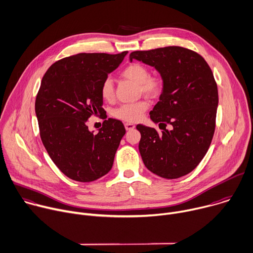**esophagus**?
Listing matches in <instances>:
<instances>
[{"mask_svg": "<svg viewBox=\"0 0 253 253\" xmlns=\"http://www.w3.org/2000/svg\"><path fill=\"white\" fill-rule=\"evenodd\" d=\"M125 127H126V130H131V129H133L135 127V126L133 124H131V123H126L125 125Z\"/></svg>", "mask_w": 253, "mask_h": 253, "instance_id": "obj_1", "label": "esophagus"}]
</instances>
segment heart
Wrapping results in <instances>:
<instances>
[{
	"mask_svg": "<svg viewBox=\"0 0 253 253\" xmlns=\"http://www.w3.org/2000/svg\"><path fill=\"white\" fill-rule=\"evenodd\" d=\"M121 76L132 83L138 84L139 91L155 97L159 95L164 88V80L161 76H149L148 69L138 63L127 65L121 73ZM99 94L106 102H111L115 97L113 82L110 78L105 79L99 86ZM149 104L147 100H139L133 104H127L120 107L114 112L115 118L126 122L136 123L143 117Z\"/></svg>",
	"mask_w": 253,
	"mask_h": 253,
	"instance_id": "obj_1",
	"label": "heart"
}]
</instances>
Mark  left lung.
Segmentation results:
<instances>
[{
  "label": "left lung",
  "mask_w": 253,
  "mask_h": 253,
  "mask_svg": "<svg viewBox=\"0 0 253 253\" xmlns=\"http://www.w3.org/2000/svg\"><path fill=\"white\" fill-rule=\"evenodd\" d=\"M134 59L155 67L164 80L160 102L149 113L163 130L136 126L142 162L161 177L178 178L199 165L213 137L218 90L212 71L199 54L176 45L135 50L129 55Z\"/></svg>",
  "instance_id": "1"
}]
</instances>
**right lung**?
Instances as JSON below:
<instances>
[{"mask_svg": "<svg viewBox=\"0 0 253 253\" xmlns=\"http://www.w3.org/2000/svg\"><path fill=\"white\" fill-rule=\"evenodd\" d=\"M126 54H78L56 62L42 77L35 104L41 139L54 164L71 179L93 181L113 168L126 133L124 124L108 119L93 133L86 123L90 116L106 115L100 84Z\"/></svg>", "mask_w": 253, "mask_h": 253, "instance_id": "obj_1", "label": "right lung"}]
</instances>
